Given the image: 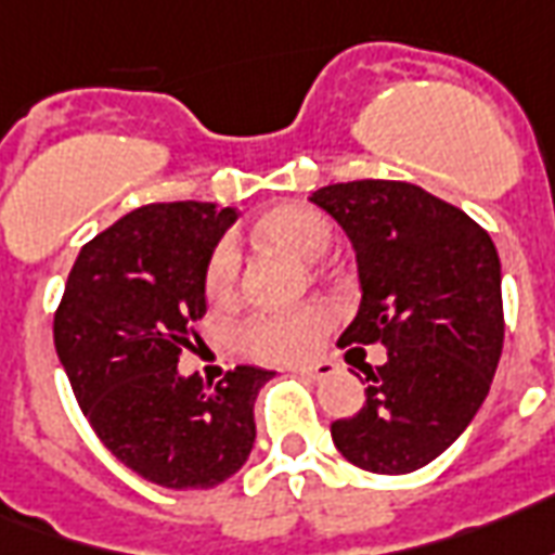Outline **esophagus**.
<instances>
[{
	"label": "esophagus",
	"mask_w": 555,
	"mask_h": 555,
	"mask_svg": "<svg viewBox=\"0 0 555 555\" xmlns=\"http://www.w3.org/2000/svg\"><path fill=\"white\" fill-rule=\"evenodd\" d=\"M298 375H305L310 382H322L327 375H334V363L327 361H317V363H301V366H295Z\"/></svg>",
	"instance_id": "esophagus-1"
}]
</instances>
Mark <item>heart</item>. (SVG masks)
Wrapping results in <instances>:
<instances>
[{
    "label": "heart",
    "instance_id": "heart-1",
    "mask_svg": "<svg viewBox=\"0 0 555 555\" xmlns=\"http://www.w3.org/2000/svg\"><path fill=\"white\" fill-rule=\"evenodd\" d=\"M257 233L310 262L325 257L334 242L331 221L301 204L274 206L272 212H266L257 221ZM238 269H242L238 248L233 242H221L206 266V295L212 305H230L236 298ZM327 325H331V310L322 305H307L298 310H262L242 325L238 346L254 361H305L307 354H313Z\"/></svg>",
    "mask_w": 555,
    "mask_h": 555
}]
</instances>
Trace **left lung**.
<instances>
[{
  "label": "left lung",
  "mask_w": 555,
  "mask_h": 555,
  "mask_svg": "<svg viewBox=\"0 0 555 555\" xmlns=\"http://www.w3.org/2000/svg\"><path fill=\"white\" fill-rule=\"evenodd\" d=\"M349 236L361 307L339 343H384L366 402L331 426L354 467L414 473L479 414L503 354V269L491 236L459 206L396 180L310 194Z\"/></svg>",
  "instance_id": "8db88e82"
}]
</instances>
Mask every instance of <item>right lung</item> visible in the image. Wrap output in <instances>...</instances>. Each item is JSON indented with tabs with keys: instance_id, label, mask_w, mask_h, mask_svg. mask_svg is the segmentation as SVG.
Listing matches in <instances>:
<instances>
[{
	"instance_id": "obj_1",
	"label": "right lung",
	"mask_w": 555,
	"mask_h": 555,
	"mask_svg": "<svg viewBox=\"0 0 555 555\" xmlns=\"http://www.w3.org/2000/svg\"><path fill=\"white\" fill-rule=\"evenodd\" d=\"M233 206L150 204L96 233L73 262L55 313V351L108 452L162 488H216L248 461L254 402L272 370L221 382L177 370L206 313V266Z\"/></svg>"
}]
</instances>
